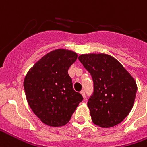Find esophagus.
Returning a JSON list of instances; mask_svg holds the SVG:
<instances>
[{
	"instance_id": "1",
	"label": "esophagus",
	"mask_w": 147,
	"mask_h": 147,
	"mask_svg": "<svg viewBox=\"0 0 147 147\" xmlns=\"http://www.w3.org/2000/svg\"><path fill=\"white\" fill-rule=\"evenodd\" d=\"M80 93L82 94V97H83L84 98H86V93H85V91H84V90H82V91L80 92Z\"/></svg>"
}]
</instances>
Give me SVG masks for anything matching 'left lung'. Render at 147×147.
Returning a JSON list of instances; mask_svg holds the SVG:
<instances>
[{"label": "left lung", "instance_id": "1", "mask_svg": "<svg viewBox=\"0 0 147 147\" xmlns=\"http://www.w3.org/2000/svg\"><path fill=\"white\" fill-rule=\"evenodd\" d=\"M78 60L93 79V95L87 104L93 123L102 128L120 123L134 104L135 79L118 60L107 54H82Z\"/></svg>", "mask_w": 147, "mask_h": 147}]
</instances>
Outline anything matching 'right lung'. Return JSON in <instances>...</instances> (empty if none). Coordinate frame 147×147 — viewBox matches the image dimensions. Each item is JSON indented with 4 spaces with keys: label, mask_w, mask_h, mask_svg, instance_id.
<instances>
[{
    "label": "right lung",
    "mask_w": 147,
    "mask_h": 147,
    "mask_svg": "<svg viewBox=\"0 0 147 147\" xmlns=\"http://www.w3.org/2000/svg\"><path fill=\"white\" fill-rule=\"evenodd\" d=\"M77 58V53L71 50L55 49L39 59L24 77L28 103L47 126H65L83 99L73 89L68 73Z\"/></svg>",
    "instance_id": "obj_1"
}]
</instances>
